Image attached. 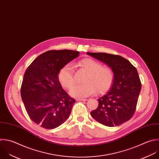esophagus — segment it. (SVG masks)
I'll return each instance as SVG.
<instances>
[{"mask_svg":"<svg viewBox=\"0 0 159 159\" xmlns=\"http://www.w3.org/2000/svg\"><path fill=\"white\" fill-rule=\"evenodd\" d=\"M77 101H86L87 99L86 98H77Z\"/></svg>","mask_w":159,"mask_h":159,"instance_id":"obj_1","label":"esophagus"}]
</instances>
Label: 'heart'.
<instances>
[{
  "mask_svg": "<svg viewBox=\"0 0 159 159\" xmlns=\"http://www.w3.org/2000/svg\"><path fill=\"white\" fill-rule=\"evenodd\" d=\"M78 66L87 72V75L83 79L84 84L72 88L70 91L72 97L82 98L95 92L98 93H104L111 88L114 80V74L110 67L102 66L99 62L90 58L82 60ZM58 79L63 87L70 89L75 82L72 66L68 64L62 67L59 72Z\"/></svg>",
  "mask_w": 159,
  "mask_h": 159,
  "instance_id": "1",
  "label": "heart"
}]
</instances>
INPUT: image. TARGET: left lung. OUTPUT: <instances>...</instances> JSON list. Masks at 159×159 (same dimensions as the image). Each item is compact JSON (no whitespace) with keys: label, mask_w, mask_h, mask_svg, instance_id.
Wrapping results in <instances>:
<instances>
[{"label":"left lung","mask_w":159,"mask_h":159,"mask_svg":"<svg viewBox=\"0 0 159 159\" xmlns=\"http://www.w3.org/2000/svg\"><path fill=\"white\" fill-rule=\"evenodd\" d=\"M87 54L107 65L114 72L111 88L98 99V106L90 112L92 117L108 127L118 126L129 120L135 113L141 90L136 68L120 56L100 52Z\"/></svg>","instance_id":"1"}]
</instances>
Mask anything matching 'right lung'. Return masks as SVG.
Returning a JSON list of instances; mask_svg holds the SVG:
<instances>
[{"label":"right lung","mask_w":159,"mask_h":159,"mask_svg":"<svg viewBox=\"0 0 159 159\" xmlns=\"http://www.w3.org/2000/svg\"><path fill=\"white\" fill-rule=\"evenodd\" d=\"M79 56L71 50H49L37 57L27 69L20 93L30 119L46 129H54L69 118L75 99L62 89L58 74Z\"/></svg>","instance_id":"right-lung-1"}]
</instances>
